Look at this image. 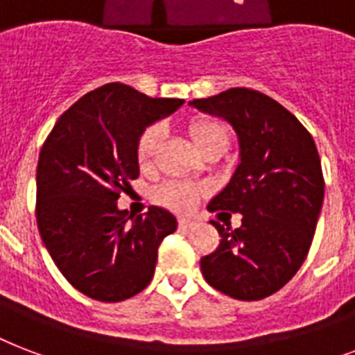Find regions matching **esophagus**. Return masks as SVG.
Instances as JSON below:
<instances>
[{"label": "esophagus", "mask_w": 355, "mask_h": 355, "mask_svg": "<svg viewBox=\"0 0 355 355\" xmlns=\"http://www.w3.org/2000/svg\"><path fill=\"white\" fill-rule=\"evenodd\" d=\"M178 227H180L182 231H188L191 227H196V221L189 220V218H180V220H178Z\"/></svg>", "instance_id": "34e87169"}]
</instances>
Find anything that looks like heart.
I'll list each match as a JSON object with an SVG mask.
<instances>
[{
    "label": "heart",
    "instance_id": "1",
    "mask_svg": "<svg viewBox=\"0 0 355 355\" xmlns=\"http://www.w3.org/2000/svg\"><path fill=\"white\" fill-rule=\"evenodd\" d=\"M191 139L201 150L214 145V143H229V128L220 119L199 117L193 119L188 126ZM159 141H162V126L150 124L143 130L135 139V159L141 169H150L158 154ZM207 193V188L202 184L191 182V180H167L159 184L153 191V199L162 207L175 210V212H189L193 210L201 197Z\"/></svg>",
    "mask_w": 355,
    "mask_h": 355
}]
</instances>
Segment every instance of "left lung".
<instances>
[{
	"label": "left lung",
	"instance_id": "obj_1",
	"mask_svg": "<svg viewBox=\"0 0 355 355\" xmlns=\"http://www.w3.org/2000/svg\"><path fill=\"white\" fill-rule=\"evenodd\" d=\"M191 104L225 117L240 139V164L208 210L242 214V225L210 221L221 240L201 259L202 275L234 300L272 296L307 259L320 216L324 175L313 135L255 89L232 87Z\"/></svg>",
	"mask_w": 355,
	"mask_h": 355
}]
</instances>
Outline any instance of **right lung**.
I'll use <instances>...</instances> for the list:
<instances>
[{"instance_id": "right-lung-1", "label": "right lung", "mask_w": 355, "mask_h": 355, "mask_svg": "<svg viewBox=\"0 0 355 355\" xmlns=\"http://www.w3.org/2000/svg\"><path fill=\"white\" fill-rule=\"evenodd\" d=\"M184 104L150 98L124 83L83 94L58 119L37 166V227L46 250L81 294L115 304L150 283L158 248L177 231L169 210H119L121 191L139 177L135 139Z\"/></svg>"}]
</instances>
